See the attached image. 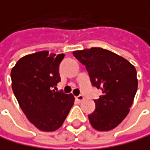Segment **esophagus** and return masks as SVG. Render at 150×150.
Segmentation results:
<instances>
[{
    "mask_svg": "<svg viewBox=\"0 0 150 150\" xmlns=\"http://www.w3.org/2000/svg\"><path fill=\"white\" fill-rule=\"evenodd\" d=\"M76 100L79 102V103H81V102H82L83 100H84V96L83 95H81V94H80L79 96H77L76 97Z\"/></svg>",
    "mask_w": 150,
    "mask_h": 150,
    "instance_id": "esophagus-1",
    "label": "esophagus"
}]
</instances>
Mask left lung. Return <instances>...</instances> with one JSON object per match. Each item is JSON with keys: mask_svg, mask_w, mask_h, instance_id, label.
<instances>
[{"mask_svg": "<svg viewBox=\"0 0 150 150\" xmlns=\"http://www.w3.org/2000/svg\"><path fill=\"white\" fill-rule=\"evenodd\" d=\"M73 55L86 67L91 84L102 90L96 108L89 115L94 129L109 131L116 127L129 113L137 90V70L121 56L101 47L77 50Z\"/></svg>", "mask_w": 150, "mask_h": 150, "instance_id": "1", "label": "left lung"}]
</instances>
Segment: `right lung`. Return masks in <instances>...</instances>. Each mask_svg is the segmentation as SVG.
I'll return each mask as SVG.
<instances>
[{"instance_id":"add662e5","label":"right lung","mask_w":150,"mask_h":150,"mask_svg":"<svg viewBox=\"0 0 150 150\" xmlns=\"http://www.w3.org/2000/svg\"><path fill=\"white\" fill-rule=\"evenodd\" d=\"M64 54L40 51L20 59L12 69V88L23 114L36 128L51 132L63 125L74 96L56 91Z\"/></svg>"}]
</instances>
